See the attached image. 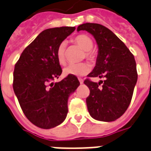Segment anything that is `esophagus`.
I'll use <instances>...</instances> for the list:
<instances>
[{"label":"esophagus","mask_w":151,"mask_h":151,"mask_svg":"<svg viewBox=\"0 0 151 151\" xmlns=\"http://www.w3.org/2000/svg\"><path fill=\"white\" fill-rule=\"evenodd\" d=\"M79 83H81V84L83 83V79H81V78H79Z\"/></svg>","instance_id":"obj_1"}]
</instances>
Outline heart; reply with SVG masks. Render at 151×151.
Masks as SVG:
<instances>
[{
  "label": "heart",
  "mask_w": 151,
  "mask_h": 151,
  "mask_svg": "<svg viewBox=\"0 0 151 151\" xmlns=\"http://www.w3.org/2000/svg\"><path fill=\"white\" fill-rule=\"evenodd\" d=\"M74 43L85 51V57L89 60H93L94 58V52L91 50L94 43L92 39L88 35H79L73 39ZM65 50L66 44L65 42H61L57 47V58L58 62L60 65L65 64L66 60L65 57ZM91 71V67L86 63L81 64H70L67 65L63 69V72L65 76H83L88 74Z\"/></svg>",
  "instance_id": "1"
}]
</instances>
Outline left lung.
Masks as SVG:
<instances>
[{"mask_svg": "<svg viewBox=\"0 0 151 151\" xmlns=\"http://www.w3.org/2000/svg\"><path fill=\"white\" fill-rule=\"evenodd\" d=\"M77 31L91 34L99 48L95 67L87 76L105 78L99 83L89 79L84 81L90 89L86 99L89 113L97 120L114 121L125 113L132 98L138 79L134 56L113 31L101 24L83 23Z\"/></svg>", "mask_w": 151, "mask_h": 151, "instance_id": "8db88e82", "label": "left lung"}]
</instances>
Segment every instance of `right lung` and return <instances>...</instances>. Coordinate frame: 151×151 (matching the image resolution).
Segmentation results:
<instances>
[{"instance_id": "add662e5", "label": "right lung", "mask_w": 151, "mask_h": 151, "mask_svg": "<svg viewBox=\"0 0 151 151\" xmlns=\"http://www.w3.org/2000/svg\"><path fill=\"white\" fill-rule=\"evenodd\" d=\"M75 30V27H61L43 31L25 48L15 65V94L27 118L38 128L50 129L62 123L70 94L79 86L77 77L72 75L52 82L62 73L57 47Z\"/></svg>"}]
</instances>
